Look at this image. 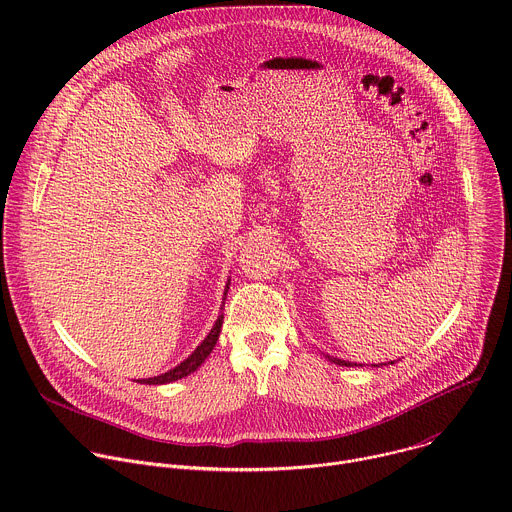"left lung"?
I'll return each instance as SVG.
<instances>
[{
    "mask_svg": "<svg viewBox=\"0 0 512 512\" xmlns=\"http://www.w3.org/2000/svg\"><path fill=\"white\" fill-rule=\"evenodd\" d=\"M326 358H328L330 362L338 364V367H352V364H356V362H348V360H342V358H334V356H328V354H326ZM391 364H393V360H391ZM373 367H379V364H373ZM381 367H383V362H381Z\"/></svg>",
    "mask_w": 512,
    "mask_h": 512,
    "instance_id": "obj_1",
    "label": "left lung"
}]
</instances>
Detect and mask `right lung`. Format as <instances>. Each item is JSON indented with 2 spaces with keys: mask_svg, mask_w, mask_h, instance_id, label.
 I'll return each instance as SVG.
<instances>
[{
  "mask_svg": "<svg viewBox=\"0 0 512 512\" xmlns=\"http://www.w3.org/2000/svg\"><path fill=\"white\" fill-rule=\"evenodd\" d=\"M229 285H231V281L227 283V287H225V296H227V291H229ZM223 308H225V302H223ZM221 308V310H223ZM221 326H223V314L218 316V320L214 322V326H212V330L208 332V336L196 346V350L186 358V360H182L178 367H174L172 371H168V373H164V375H158V377H150V379H139L137 383H141V385H166V383H172V381H178V379H184V377H188L190 373H194L200 364L208 358V354L212 352V348H214V344H216V340H218V334H221Z\"/></svg>",
  "mask_w": 512,
  "mask_h": 512,
  "instance_id": "right-lung-1",
  "label": "right lung"
}]
</instances>
